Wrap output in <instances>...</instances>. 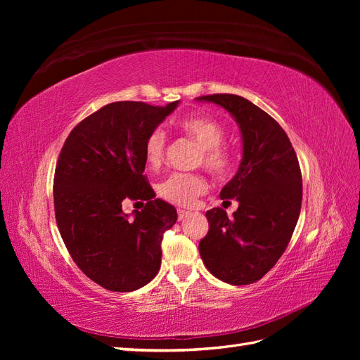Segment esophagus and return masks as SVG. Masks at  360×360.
Listing matches in <instances>:
<instances>
[{
  "label": "esophagus",
  "instance_id": "obj_1",
  "mask_svg": "<svg viewBox=\"0 0 360 360\" xmlns=\"http://www.w3.org/2000/svg\"><path fill=\"white\" fill-rule=\"evenodd\" d=\"M177 214H179V221H183L184 217H188L189 212H188V210H183V209H179V210H177Z\"/></svg>",
  "mask_w": 360,
  "mask_h": 360
}]
</instances>
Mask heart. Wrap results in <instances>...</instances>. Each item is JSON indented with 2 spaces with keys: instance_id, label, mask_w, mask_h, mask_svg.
Masks as SVG:
<instances>
[{
  "instance_id": "obj_1",
  "label": "heart",
  "mask_w": 360,
  "mask_h": 360,
  "mask_svg": "<svg viewBox=\"0 0 360 360\" xmlns=\"http://www.w3.org/2000/svg\"><path fill=\"white\" fill-rule=\"evenodd\" d=\"M180 132L201 148L198 165H202L214 177L230 174L236 165L234 150L224 143L225 129L212 117L189 115L176 123ZM167 153V135L156 129L144 141V159L150 168H159ZM209 189L207 179L200 172H174L158 186L159 197L177 205H191Z\"/></svg>"
}]
</instances>
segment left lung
<instances>
[{
    "label": "left lung",
    "instance_id": "obj_1",
    "mask_svg": "<svg viewBox=\"0 0 360 360\" xmlns=\"http://www.w3.org/2000/svg\"><path fill=\"white\" fill-rule=\"evenodd\" d=\"M233 115L240 127L243 159L221 191L238 201L228 219L221 207L205 213L209 233L200 242L207 270L226 284L246 285L263 278L284 254L302 207V172L287 134L275 118L237 94L197 97Z\"/></svg>",
    "mask_w": 360,
    "mask_h": 360
}]
</instances>
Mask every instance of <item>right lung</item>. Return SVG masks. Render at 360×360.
<instances>
[{"mask_svg": "<svg viewBox=\"0 0 360 360\" xmlns=\"http://www.w3.org/2000/svg\"><path fill=\"white\" fill-rule=\"evenodd\" d=\"M177 105L108 103L76 124L60 151L53 207L61 238L76 266L110 291L138 290L160 269L163 233L177 210L155 200L144 176V141ZM124 199L148 202L129 218Z\"/></svg>", "mask_w": 360, "mask_h": 360, "instance_id": "add662e5", "label": "right lung"}]
</instances>
